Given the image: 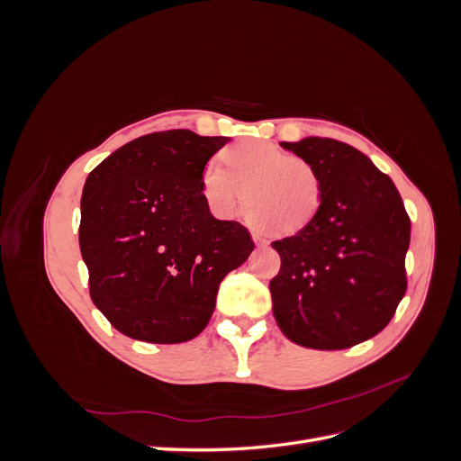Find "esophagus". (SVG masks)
<instances>
[{
    "label": "esophagus",
    "instance_id": "esophagus-1",
    "mask_svg": "<svg viewBox=\"0 0 461 461\" xmlns=\"http://www.w3.org/2000/svg\"><path fill=\"white\" fill-rule=\"evenodd\" d=\"M252 239H254V242H256L258 246H267V244H269V240H267V239H263V236H261V234H258V232H254V234H252Z\"/></svg>",
    "mask_w": 461,
    "mask_h": 461
}]
</instances>
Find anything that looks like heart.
Returning <instances> with one entry per match:
<instances>
[{"instance_id":"obj_1","label":"heart","mask_w":461,"mask_h":461,"mask_svg":"<svg viewBox=\"0 0 461 461\" xmlns=\"http://www.w3.org/2000/svg\"><path fill=\"white\" fill-rule=\"evenodd\" d=\"M209 161L202 194L219 217H232L246 196L249 221L275 234H296L319 213L325 196L323 176L302 158L263 140H242Z\"/></svg>"}]
</instances>
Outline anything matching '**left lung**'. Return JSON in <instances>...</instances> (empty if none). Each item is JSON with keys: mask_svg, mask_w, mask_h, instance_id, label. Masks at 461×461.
<instances>
[{"mask_svg": "<svg viewBox=\"0 0 461 461\" xmlns=\"http://www.w3.org/2000/svg\"><path fill=\"white\" fill-rule=\"evenodd\" d=\"M281 146L315 167L325 196L308 227L273 242V313L292 342L344 350L379 334L406 294L410 215L390 176L356 148L315 136Z\"/></svg>", "mask_w": 461, "mask_h": 461, "instance_id": "obj_1", "label": "left lung"}]
</instances>
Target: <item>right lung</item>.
Here are the masks:
<instances>
[{
    "label": "right lung",
    "instance_id": "right-lung-1",
    "mask_svg": "<svg viewBox=\"0 0 461 461\" xmlns=\"http://www.w3.org/2000/svg\"><path fill=\"white\" fill-rule=\"evenodd\" d=\"M227 142L185 129L146 134L86 178L78 242L90 298L134 340L198 337L221 281L252 254L246 227L215 219L202 194L205 163Z\"/></svg>",
    "mask_w": 461,
    "mask_h": 461
}]
</instances>
